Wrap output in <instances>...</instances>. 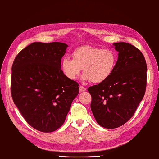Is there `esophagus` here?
<instances>
[{
	"mask_svg": "<svg viewBox=\"0 0 159 159\" xmlns=\"http://www.w3.org/2000/svg\"><path fill=\"white\" fill-rule=\"evenodd\" d=\"M80 92H84V91H86V89L84 86H80Z\"/></svg>",
	"mask_w": 159,
	"mask_h": 159,
	"instance_id": "obj_1",
	"label": "esophagus"
}]
</instances>
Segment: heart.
I'll use <instances>...</instances> for the list:
<instances>
[{
	"instance_id": "b5f03b06",
	"label": "heart",
	"mask_w": 159,
	"mask_h": 159,
	"mask_svg": "<svg viewBox=\"0 0 159 159\" xmlns=\"http://www.w3.org/2000/svg\"><path fill=\"white\" fill-rule=\"evenodd\" d=\"M72 57L73 59L65 57L61 60V67L64 75L70 80H75L83 69V80L94 84L102 83L108 79L116 62L114 51L88 45L77 48L72 53Z\"/></svg>"
}]
</instances>
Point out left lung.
<instances>
[{
  "mask_svg": "<svg viewBox=\"0 0 159 159\" xmlns=\"http://www.w3.org/2000/svg\"><path fill=\"white\" fill-rule=\"evenodd\" d=\"M118 60L105 82L88 89L90 108L98 124L113 129L125 124L143 99L147 84V64L140 50L126 43L113 44Z\"/></svg>",
  "mask_w": 159,
  "mask_h": 159,
  "instance_id": "left-lung-1",
  "label": "left lung"
}]
</instances>
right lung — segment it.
Returning a JSON list of instances; mask_svg holds the SVG:
<instances>
[{"label":"right lung","instance_id":"1","mask_svg":"<svg viewBox=\"0 0 159 159\" xmlns=\"http://www.w3.org/2000/svg\"><path fill=\"white\" fill-rule=\"evenodd\" d=\"M67 47L62 43H33L13 62V101L25 121L38 131L52 132L60 128L79 93L78 83L61 70Z\"/></svg>","mask_w":159,"mask_h":159}]
</instances>
